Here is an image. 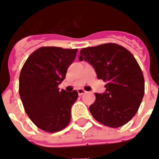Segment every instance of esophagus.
Listing matches in <instances>:
<instances>
[{
	"label": "esophagus",
	"mask_w": 159,
	"mask_h": 159,
	"mask_svg": "<svg viewBox=\"0 0 159 159\" xmlns=\"http://www.w3.org/2000/svg\"><path fill=\"white\" fill-rule=\"evenodd\" d=\"M77 93H78L79 95H83V93H86V91L84 89H77Z\"/></svg>",
	"instance_id": "obj_1"
}]
</instances>
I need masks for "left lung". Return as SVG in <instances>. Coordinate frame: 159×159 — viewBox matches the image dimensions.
Segmentation results:
<instances>
[{
    "label": "left lung",
    "instance_id": "left-lung-1",
    "mask_svg": "<svg viewBox=\"0 0 159 159\" xmlns=\"http://www.w3.org/2000/svg\"><path fill=\"white\" fill-rule=\"evenodd\" d=\"M79 60L93 66L98 79L107 82L106 92L95 93L89 107L94 119L111 128L126 124L136 114L145 92L144 76L133 54L116 43L85 48Z\"/></svg>",
    "mask_w": 159,
    "mask_h": 159
}]
</instances>
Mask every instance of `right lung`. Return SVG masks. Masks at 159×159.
<instances>
[{"label": "right lung", "instance_id": "obj_1", "mask_svg": "<svg viewBox=\"0 0 159 159\" xmlns=\"http://www.w3.org/2000/svg\"><path fill=\"white\" fill-rule=\"evenodd\" d=\"M77 49L42 47L33 52L19 76V95L25 111L41 129L55 133L70 121V109L77 100L76 90L59 91V84L76 58Z\"/></svg>", "mask_w": 159, "mask_h": 159}]
</instances>
